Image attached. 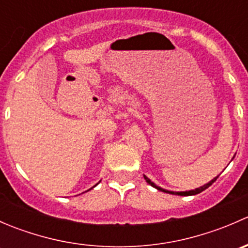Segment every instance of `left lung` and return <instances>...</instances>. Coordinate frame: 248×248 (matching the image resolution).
<instances>
[{
    "mask_svg": "<svg viewBox=\"0 0 248 248\" xmlns=\"http://www.w3.org/2000/svg\"><path fill=\"white\" fill-rule=\"evenodd\" d=\"M217 177H218V176H216V177H215V179H212L211 181L207 182V184H206V185H204V186L199 187V188H196V189H192V191H186V192H172V191H168V189L161 188V187H158V186H157V185H155L154 182H152L151 180L149 179V177H146V176H145V175H144V179L146 180L147 184L151 185L152 187H155V188H157V189H158V191L166 192V193H169V194H177V196H196V194H199V193H201V192L205 191V189H206V188H209V187L211 186V185L214 184L215 181H216Z\"/></svg>",
    "mask_w": 248,
    "mask_h": 248,
    "instance_id": "obj_1",
    "label": "left lung"
}]
</instances>
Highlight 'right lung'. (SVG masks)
Here are the masks:
<instances>
[{
	"label": "right lung",
	"mask_w": 248,
	"mask_h": 248,
	"mask_svg": "<svg viewBox=\"0 0 248 248\" xmlns=\"http://www.w3.org/2000/svg\"><path fill=\"white\" fill-rule=\"evenodd\" d=\"M94 186H96V185H94ZM94 186H93V187H94ZM90 189H92V188H90Z\"/></svg>",
	"instance_id": "1"
}]
</instances>
